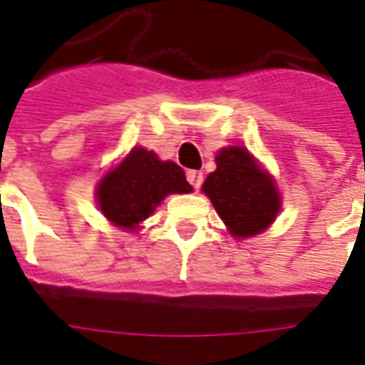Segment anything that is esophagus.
I'll list each match as a JSON object with an SVG mask.
<instances>
[{"label":"esophagus","instance_id":"1","mask_svg":"<svg viewBox=\"0 0 365 365\" xmlns=\"http://www.w3.org/2000/svg\"><path fill=\"white\" fill-rule=\"evenodd\" d=\"M187 182L193 185V187H199L201 183H203V174L199 172V170H187Z\"/></svg>","mask_w":365,"mask_h":365}]
</instances>
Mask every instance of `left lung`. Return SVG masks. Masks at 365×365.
Returning <instances> with one entry per match:
<instances>
[{
    "instance_id": "1",
    "label": "left lung",
    "mask_w": 365,
    "mask_h": 365,
    "mask_svg": "<svg viewBox=\"0 0 365 365\" xmlns=\"http://www.w3.org/2000/svg\"><path fill=\"white\" fill-rule=\"evenodd\" d=\"M203 191L232 236L237 237L263 232L280 209V197L271 175L259 168L242 147H228L218 153L217 170L207 175Z\"/></svg>"
}]
</instances>
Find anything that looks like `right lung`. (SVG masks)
<instances>
[{"label":"right lung","mask_w":365,"mask_h":365,"mask_svg":"<svg viewBox=\"0 0 365 365\" xmlns=\"http://www.w3.org/2000/svg\"><path fill=\"white\" fill-rule=\"evenodd\" d=\"M191 185L175 162H162L153 150L135 147L118 168L98 183L104 217L121 228H135L148 218L170 193H190Z\"/></svg>","instance_id":"add662e5"}]
</instances>
